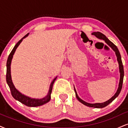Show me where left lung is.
Returning <instances> with one entry per match:
<instances>
[{
    "label": "left lung",
    "mask_w": 128,
    "mask_h": 128,
    "mask_svg": "<svg viewBox=\"0 0 128 128\" xmlns=\"http://www.w3.org/2000/svg\"><path fill=\"white\" fill-rule=\"evenodd\" d=\"M92 35H94V36H96L97 38H98L102 39V40H105V42H106V43L108 44L111 47V48H112V49L114 50V51H115L116 56H117V61H118V64H119V70H120V82H119V86H118V90H117V92H116L115 95H114V96H113L112 98H111V99L108 100L106 101V102H104V103H101V104H99H99H89V103L86 102H84V100H82V99H80V98L78 97V96L77 92H76L74 88V92H75V93H76V98H77L79 102H81L82 104H84V105H86V106H89V107H92V108H104V107L107 106L108 104H110V103L112 102V101L114 100L118 96V94H120V92H121L122 88L123 77H124V69H123V63H122V59H121V55H120V54L119 51H118V48H117V46H116L114 44L113 42H111V41L109 40L108 39V38H107L106 36H105V35L103 34L102 33H101V32H93V33H92Z\"/></svg>",
    "instance_id": "8db88e82"
}]
</instances>
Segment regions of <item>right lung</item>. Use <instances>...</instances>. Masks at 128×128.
Returning <instances> with one entry per match:
<instances>
[{"instance_id":"obj_1","label":"right lung","mask_w":128,"mask_h":128,"mask_svg":"<svg viewBox=\"0 0 128 128\" xmlns=\"http://www.w3.org/2000/svg\"><path fill=\"white\" fill-rule=\"evenodd\" d=\"M29 34H27L25 36H23L22 38L20 40V41H18V42L15 45L14 48H13L10 54L9 55V56L7 60V62H6V82L8 84L9 87H10V90H11V94L13 98L14 99L17 100L22 103V104H24V105H26L28 106H30V107H35V106H41V105H44V104H46L47 102H48L50 100V94L51 92H52V88H53V85H54V82L55 81L56 77L53 80V81L51 83L50 86V89L48 92V95L45 97V98H42L41 99H31V98L27 97L24 95L22 94V93H20V92L16 88L15 86H14V84H13L12 80H11V60H12L13 55H14V52H15L16 49H17V47L18 46V45L20 44V42H22V41L23 40V39L24 38H25L28 36Z\"/></svg>"}]
</instances>
